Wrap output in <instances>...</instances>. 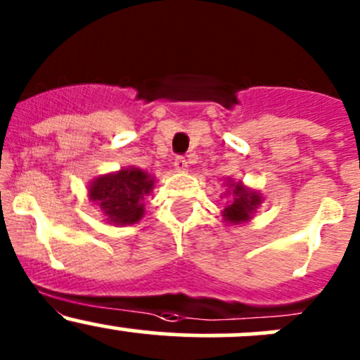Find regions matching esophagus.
I'll list each match as a JSON object with an SVG mask.
<instances>
[{
  "label": "esophagus",
  "mask_w": 360,
  "mask_h": 360,
  "mask_svg": "<svg viewBox=\"0 0 360 360\" xmlns=\"http://www.w3.org/2000/svg\"><path fill=\"white\" fill-rule=\"evenodd\" d=\"M174 167H176L177 172H186V170H188V162H186V158L177 157L176 160H174Z\"/></svg>",
  "instance_id": "34e87169"
}]
</instances>
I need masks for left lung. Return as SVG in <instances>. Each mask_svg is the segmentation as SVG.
I'll use <instances>...</instances> for the list:
<instances>
[{
    "label": "left lung",
    "instance_id": "left-lung-1",
    "mask_svg": "<svg viewBox=\"0 0 360 360\" xmlns=\"http://www.w3.org/2000/svg\"><path fill=\"white\" fill-rule=\"evenodd\" d=\"M224 184L228 186L224 193V196H228V202H226L224 210L221 212L222 221L228 226L247 224L253 219L260 203L264 202V196L253 188H248L243 181H233L228 177Z\"/></svg>",
    "mask_w": 360,
    "mask_h": 360
}]
</instances>
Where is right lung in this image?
I'll return each mask as SVG.
<instances>
[{
    "label": "right lung",
    "instance_id": "add662e5",
    "mask_svg": "<svg viewBox=\"0 0 360 360\" xmlns=\"http://www.w3.org/2000/svg\"><path fill=\"white\" fill-rule=\"evenodd\" d=\"M155 176L139 167H122L94 177L88 186L91 202L112 226H131L145 215V198L153 191Z\"/></svg>",
    "mask_w": 360,
    "mask_h": 360
}]
</instances>
